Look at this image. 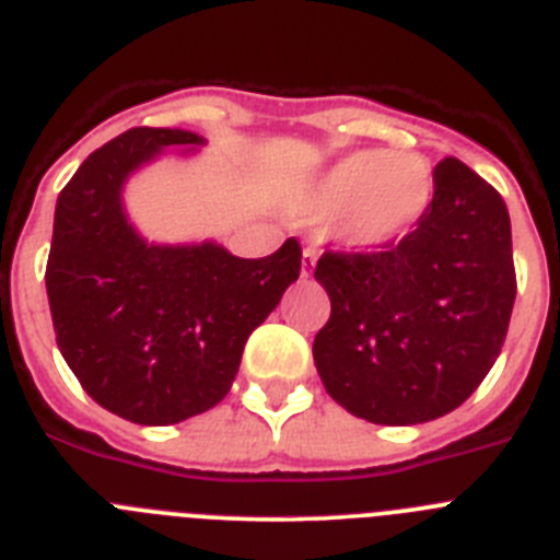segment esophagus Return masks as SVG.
Listing matches in <instances>:
<instances>
[{"label":"esophagus","instance_id":"34e87169","mask_svg":"<svg viewBox=\"0 0 560 560\" xmlns=\"http://www.w3.org/2000/svg\"><path fill=\"white\" fill-rule=\"evenodd\" d=\"M316 257H319V255H316L314 246H305V249H303V271H300V275H303V277H311V275H314Z\"/></svg>","mask_w":560,"mask_h":560}]
</instances>
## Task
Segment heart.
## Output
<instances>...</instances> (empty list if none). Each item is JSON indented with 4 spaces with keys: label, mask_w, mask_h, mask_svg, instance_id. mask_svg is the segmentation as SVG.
<instances>
[{
    "label": "heart",
    "mask_w": 560,
    "mask_h": 560,
    "mask_svg": "<svg viewBox=\"0 0 560 560\" xmlns=\"http://www.w3.org/2000/svg\"><path fill=\"white\" fill-rule=\"evenodd\" d=\"M438 196V173L418 151L355 148L285 196L296 219L328 221L334 244L384 252L420 230Z\"/></svg>",
    "instance_id": "obj_1"
}]
</instances>
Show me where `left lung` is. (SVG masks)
Returning <instances> with one entry per match:
<instances>
[{
    "label": "left lung",
    "instance_id": "obj_1",
    "mask_svg": "<svg viewBox=\"0 0 560 560\" xmlns=\"http://www.w3.org/2000/svg\"><path fill=\"white\" fill-rule=\"evenodd\" d=\"M429 219L375 255L325 252L314 277L330 319L314 364L339 407L378 427H415L457 409L502 350L513 300L511 215L459 160L434 167Z\"/></svg>",
    "mask_w": 560,
    "mask_h": 560
}]
</instances>
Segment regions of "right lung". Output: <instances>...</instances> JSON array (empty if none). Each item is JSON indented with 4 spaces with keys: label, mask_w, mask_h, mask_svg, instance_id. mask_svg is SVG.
I'll return each mask as SVG.
<instances>
[{
    "label": "right lung",
    "mask_w": 560,
    "mask_h": 560,
    "mask_svg": "<svg viewBox=\"0 0 560 560\" xmlns=\"http://www.w3.org/2000/svg\"><path fill=\"white\" fill-rule=\"evenodd\" d=\"M185 128H131L97 148L63 187L47 260L58 350L108 412L167 427L230 393L252 330L300 277V244L246 260L219 241L156 244L122 201L133 173L196 156Z\"/></svg>",
    "instance_id": "add662e5"
}]
</instances>
